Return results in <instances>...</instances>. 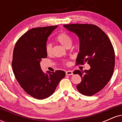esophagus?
I'll list each match as a JSON object with an SVG mask.
<instances>
[{"label": "esophagus", "instance_id": "obj_1", "mask_svg": "<svg viewBox=\"0 0 122 122\" xmlns=\"http://www.w3.org/2000/svg\"><path fill=\"white\" fill-rule=\"evenodd\" d=\"M66 75L67 76H70V75H73V72L71 71H67L66 72Z\"/></svg>", "mask_w": 122, "mask_h": 122}]
</instances>
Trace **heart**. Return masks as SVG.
Instances as JSON below:
<instances>
[{"mask_svg": "<svg viewBox=\"0 0 122 122\" xmlns=\"http://www.w3.org/2000/svg\"><path fill=\"white\" fill-rule=\"evenodd\" d=\"M56 40L64 47H71L72 45V38L66 32H62L60 33L56 37ZM46 52L47 55H50L52 53V44L47 43L45 47Z\"/></svg>", "mask_w": 122, "mask_h": 122, "instance_id": "1", "label": "heart"}]
</instances>
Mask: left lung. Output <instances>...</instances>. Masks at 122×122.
Returning a JSON list of instances; mask_svg holds the SVG:
<instances>
[{
  "instance_id": "8db88e82",
  "label": "left lung",
  "mask_w": 122,
  "mask_h": 122,
  "mask_svg": "<svg viewBox=\"0 0 122 122\" xmlns=\"http://www.w3.org/2000/svg\"><path fill=\"white\" fill-rule=\"evenodd\" d=\"M75 33L80 41V52L76 65L84 62L91 68L84 73L76 70L74 74L81 77L76 86L81 93L91 96L103 89L111 79L115 67V52L110 39L100 28L91 24L64 25Z\"/></svg>"
}]
</instances>
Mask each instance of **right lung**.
Segmentation results:
<instances>
[{
	"mask_svg": "<svg viewBox=\"0 0 122 122\" xmlns=\"http://www.w3.org/2000/svg\"><path fill=\"white\" fill-rule=\"evenodd\" d=\"M57 26L33 28L16 42L13 51L12 68L16 80L26 93L37 99H46L54 93L60 80L65 76L63 71H42L40 62L46 58L47 38Z\"/></svg>",
	"mask_w": 122,
	"mask_h": 122,
	"instance_id": "1",
	"label": "right lung"
}]
</instances>
